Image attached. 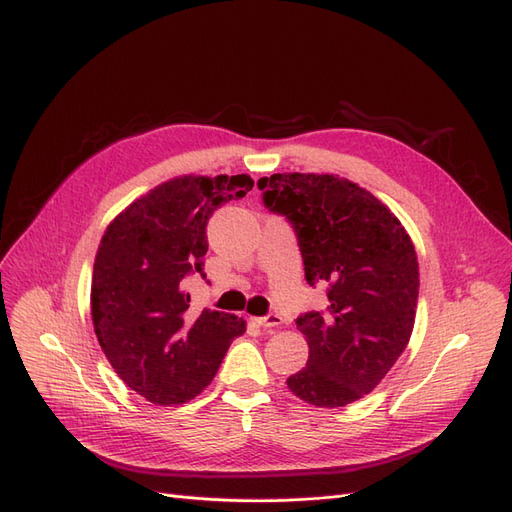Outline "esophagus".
<instances>
[{
	"mask_svg": "<svg viewBox=\"0 0 512 512\" xmlns=\"http://www.w3.org/2000/svg\"><path fill=\"white\" fill-rule=\"evenodd\" d=\"M255 324L261 328H279L283 324V317L276 313H270L266 317H255Z\"/></svg>",
	"mask_w": 512,
	"mask_h": 512,
	"instance_id": "esophagus-1",
	"label": "esophagus"
}]
</instances>
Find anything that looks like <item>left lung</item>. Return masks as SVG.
Here are the masks:
<instances>
[{"label": "left lung", "instance_id": "left-lung-1", "mask_svg": "<svg viewBox=\"0 0 512 512\" xmlns=\"http://www.w3.org/2000/svg\"><path fill=\"white\" fill-rule=\"evenodd\" d=\"M257 186L294 225L306 283L328 285V309L296 319L309 360L287 386L315 407L358 401L410 343L420 285L414 242L388 206L339 175L274 173Z\"/></svg>", "mask_w": 512, "mask_h": 512}]
</instances>
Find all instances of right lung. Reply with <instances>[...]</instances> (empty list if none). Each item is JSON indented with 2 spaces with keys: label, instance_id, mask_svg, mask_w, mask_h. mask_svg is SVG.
Returning <instances> with one entry per match:
<instances>
[{
  "label": "right lung",
  "instance_id": "1",
  "mask_svg": "<svg viewBox=\"0 0 512 512\" xmlns=\"http://www.w3.org/2000/svg\"><path fill=\"white\" fill-rule=\"evenodd\" d=\"M251 175H180L135 199L109 223L92 274L98 343L122 382L156 405H180L206 388L242 317L203 309L191 317L188 274H203L214 210L253 188Z\"/></svg>",
  "mask_w": 512,
  "mask_h": 512
}]
</instances>
